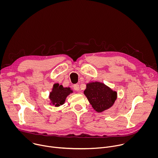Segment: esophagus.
Returning a JSON list of instances; mask_svg holds the SVG:
<instances>
[{
  "label": "esophagus",
  "mask_w": 158,
  "mask_h": 158,
  "mask_svg": "<svg viewBox=\"0 0 158 158\" xmlns=\"http://www.w3.org/2000/svg\"><path fill=\"white\" fill-rule=\"evenodd\" d=\"M73 89L75 90V91H79V84H74V85H73Z\"/></svg>",
  "instance_id": "esophagus-1"
}]
</instances>
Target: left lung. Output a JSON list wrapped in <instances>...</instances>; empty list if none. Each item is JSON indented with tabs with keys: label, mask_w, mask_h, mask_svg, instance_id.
Returning a JSON list of instances; mask_svg holds the SVG:
<instances>
[{
	"label": "left lung",
	"mask_w": 158,
	"mask_h": 158,
	"mask_svg": "<svg viewBox=\"0 0 158 158\" xmlns=\"http://www.w3.org/2000/svg\"><path fill=\"white\" fill-rule=\"evenodd\" d=\"M84 93L92 107L98 112L110 108L117 98L116 91L99 82L87 84Z\"/></svg>",
	"instance_id": "8db88e82"
}]
</instances>
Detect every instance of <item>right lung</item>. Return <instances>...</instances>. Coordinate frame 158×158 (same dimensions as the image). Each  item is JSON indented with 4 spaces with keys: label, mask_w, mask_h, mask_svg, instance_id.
Returning <instances> with one entry per match:
<instances>
[{
    "label": "right lung",
    "mask_w": 158,
    "mask_h": 158,
    "mask_svg": "<svg viewBox=\"0 0 158 158\" xmlns=\"http://www.w3.org/2000/svg\"><path fill=\"white\" fill-rule=\"evenodd\" d=\"M72 93L73 91L70 87H63L62 85L55 84L53 85L52 92L50 93L49 99L53 105L59 106L64 103L67 96Z\"/></svg>",
    "instance_id": "1"
}]
</instances>
